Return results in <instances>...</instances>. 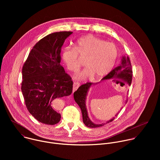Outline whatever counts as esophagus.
<instances>
[{"label": "esophagus", "mask_w": 160, "mask_h": 160, "mask_svg": "<svg viewBox=\"0 0 160 160\" xmlns=\"http://www.w3.org/2000/svg\"><path fill=\"white\" fill-rule=\"evenodd\" d=\"M80 86V83L78 82H74L73 85V92H74L76 90H77V88L79 87Z\"/></svg>", "instance_id": "esophagus-1"}]
</instances>
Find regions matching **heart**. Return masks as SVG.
<instances>
[{
	"label": "heart",
	"instance_id": "b5f03b06",
	"mask_svg": "<svg viewBox=\"0 0 160 160\" xmlns=\"http://www.w3.org/2000/svg\"><path fill=\"white\" fill-rule=\"evenodd\" d=\"M117 54L115 44L88 35L78 40L75 48H64L62 58L68 69L76 72L80 66L78 55L87 57L85 61L87 66L75 76L77 80H85L94 75L100 78L107 75L115 64Z\"/></svg>",
	"mask_w": 160,
	"mask_h": 160
}]
</instances>
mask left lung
Returning <instances> with one entry per match:
<instances>
[{
  "label": "left lung",
  "instance_id": "1",
  "mask_svg": "<svg viewBox=\"0 0 160 160\" xmlns=\"http://www.w3.org/2000/svg\"><path fill=\"white\" fill-rule=\"evenodd\" d=\"M113 78H115V79L117 78V79L124 81L125 82L127 83L129 85H130L132 82V70L131 63L128 57H126L125 56H122L120 63L115 68V69L112 70L106 76H105L101 80H109V79H113ZM97 83H93L91 82H88V83L87 82L85 84L82 85L80 87H79L77 90L75 91L73 94L74 99L81 109L83 123L87 127H90V128H96V127L104 126V125L109 122H111L115 118V117H112L111 119L107 121L106 123H103L101 124L94 123L89 118L87 107H86V99H87V96L90 88L92 85H94ZM127 99L126 100L125 103H127ZM122 109V108L120 109V111ZM119 112L120 111H118L117 113V115H115V117L118 115Z\"/></svg>",
  "mask_w": 160,
  "mask_h": 160
}]
</instances>
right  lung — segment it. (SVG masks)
<instances>
[{"instance_id":"add662e5","label":"right lung","mask_w":160,"mask_h":160,"mask_svg":"<svg viewBox=\"0 0 160 160\" xmlns=\"http://www.w3.org/2000/svg\"><path fill=\"white\" fill-rule=\"evenodd\" d=\"M72 32L51 33L31 50L22 69L21 91L26 106L38 122L55 125L61 120L59 98L70 96L73 82L60 64L61 50Z\"/></svg>"}]
</instances>
